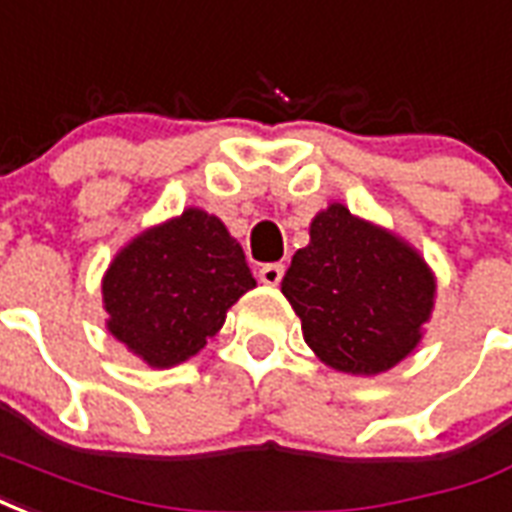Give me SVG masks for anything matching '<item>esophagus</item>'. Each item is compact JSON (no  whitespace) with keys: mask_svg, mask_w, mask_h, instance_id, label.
<instances>
[{"mask_svg":"<svg viewBox=\"0 0 512 512\" xmlns=\"http://www.w3.org/2000/svg\"><path fill=\"white\" fill-rule=\"evenodd\" d=\"M257 276H260L263 285H279L282 276H285V266H282V263H268V266H263L257 271Z\"/></svg>","mask_w":512,"mask_h":512,"instance_id":"34e87169","label":"esophagus"}]
</instances>
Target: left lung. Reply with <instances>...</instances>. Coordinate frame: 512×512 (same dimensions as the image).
<instances>
[{"instance_id": "left-lung-1", "label": "left lung", "mask_w": 512, "mask_h": 512, "mask_svg": "<svg viewBox=\"0 0 512 512\" xmlns=\"http://www.w3.org/2000/svg\"><path fill=\"white\" fill-rule=\"evenodd\" d=\"M282 293L306 344L347 374H380L407 358L434 306V276L415 249L352 217L342 203L317 214Z\"/></svg>"}]
</instances>
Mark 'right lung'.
Masks as SVG:
<instances>
[{
    "mask_svg": "<svg viewBox=\"0 0 512 512\" xmlns=\"http://www.w3.org/2000/svg\"><path fill=\"white\" fill-rule=\"evenodd\" d=\"M252 287L244 249L227 227L187 208L121 249L102 279V301L108 331L162 369L195 355Z\"/></svg>",
    "mask_w": 512,
    "mask_h": 512,
    "instance_id": "add662e5",
    "label": "right lung"
}]
</instances>
